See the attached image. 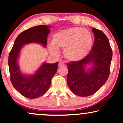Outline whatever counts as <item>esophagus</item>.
I'll list each match as a JSON object with an SVG mask.
<instances>
[{
  "instance_id": "esophagus-1",
  "label": "esophagus",
  "mask_w": 123,
  "mask_h": 123,
  "mask_svg": "<svg viewBox=\"0 0 123 123\" xmlns=\"http://www.w3.org/2000/svg\"><path fill=\"white\" fill-rule=\"evenodd\" d=\"M65 66L64 63L62 62H59V63H58L59 67H62V66Z\"/></svg>"
}]
</instances>
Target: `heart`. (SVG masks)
I'll list each match as a JSON object with an SVG mask.
<instances>
[{
  "label": "heart",
  "instance_id": "obj_1",
  "mask_svg": "<svg viewBox=\"0 0 123 123\" xmlns=\"http://www.w3.org/2000/svg\"><path fill=\"white\" fill-rule=\"evenodd\" d=\"M49 50L54 55L58 54L57 49H64L63 55L68 60L77 61L84 58L91 50L92 35L88 30L72 27L58 31L52 37Z\"/></svg>",
  "mask_w": 123,
  "mask_h": 123
}]
</instances>
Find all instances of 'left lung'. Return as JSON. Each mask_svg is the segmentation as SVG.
I'll list each match as a JSON object with an SVG mask.
<instances>
[{
	"instance_id": "obj_1",
	"label": "left lung",
	"mask_w": 123,
	"mask_h": 123,
	"mask_svg": "<svg viewBox=\"0 0 123 123\" xmlns=\"http://www.w3.org/2000/svg\"><path fill=\"white\" fill-rule=\"evenodd\" d=\"M95 40L92 50L84 58L67 66V83L73 94L88 97L97 92L108 80L112 59L109 41L104 32L92 28ZM92 65L86 69L87 64Z\"/></svg>"
}]
</instances>
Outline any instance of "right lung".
<instances>
[{
    "label": "right lung",
    "instance_id": "1",
    "mask_svg": "<svg viewBox=\"0 0 123 123\" xmlns=\"http://www.w3.org/2000/svg\"><path fill=\"white\" fill-rule=\"evenodd\" d=\"M50 28L39 25L23 31L16 38L10 53L8 63L11 82L18 92L28 98H37L47 92L57 71L58 62L43 63L33 74H23L18 66L19 53L24 46L29 43H39L46 47Z\"/></svg>",
    "mask_w": 123,
    "mask_h": 123
}]
</instances>
